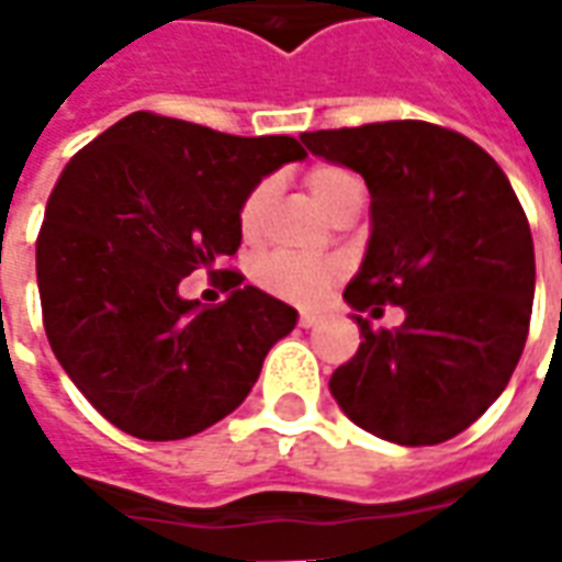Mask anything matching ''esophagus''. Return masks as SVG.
Segmentation results:
<instances>
[{"label":"esophagus","instance_id":"obj_1","mask_svg":"<svg viewBox=\"0 0 562 562\" xmlns=\"http://www.w3.org/2000/svg\"><path fill=\"white\" fill-rule=\"evenodd\" d=\"M297 322H301V328H313L318 322V313H313V310H301V318H297Z\"/></svg>","mask_w":562,"mask_h":562}]
</instances>
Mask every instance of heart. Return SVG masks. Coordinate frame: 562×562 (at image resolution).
<instances>
[{
  "label": "heart",
  "instance_id": "b5f03b06",
  "mask_svg": "<svg viewBox=\"0 0 562 562\" xmlns=\"http://www.w3.org/2000/svg\"><path fill=\"white\" fill-rule=\"evenodd\" d=\"M306 189L316 198V204L325 213H334L342 201L361 192V186L352 173L342 171L337 165H318L306 173ZM273 198V186L261 183L256 186L246 201L240 204V232L244 237H256L261 232V222L270 207ZM342 265L334 258H301V256H268L256 268V280L265 292L277 294L282 301H294V304H313L322 294L328 292L334 282L340 280Z\"/></svg>",
  "mask_w": 562,
  "mask_h": 562
}]
</instances>
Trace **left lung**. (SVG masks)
<instances>
[{"instance_id":"8db88e82","label":"left lung","mask_w":562,"mask_h":562,"mask_svg":"<svg viewBox=\"0 0 562 562\" xmlns=\"http://www.w3.org/2000/svg\"><path fill=\"white\" fill-rule=\"evenodd\" d=\"M301 140L370 189L364 261L342 292L364 340L330 394L379 439L446 442L503 394L527 342L536 256L518 195L479 144L422 120ZM382 303L402 306L403 326L357 316Z\"/></svg>"}]
</instances>
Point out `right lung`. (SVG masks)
<instances>
[{
    "instance_id": "1",
    "label": "right lung",
    "mask_w": 562,
    "mask_h": 562,
    "mask_svg": "<svg viewBox=\"0 0 562 562\" xmlns=\"http://www.w3.org/2000/svg\"><path fill=\"white\" fill-rule=\"evenodd\" d=\"M306 159L289 135L237 138L147 111L123 116L56 180L35 273L44 330L78 391L120 430L168 442L232 415L297 310L234 282L216 306L180 282L240 246V204ZM237 277V273H234Z\"/></svg>"
}]
</instances>
